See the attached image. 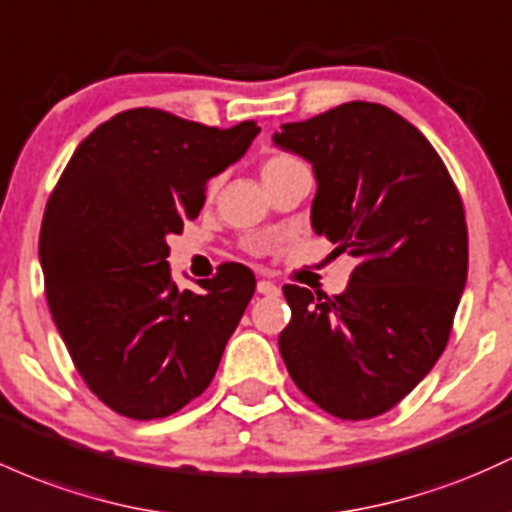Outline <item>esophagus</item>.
I'll list each match as a JSON object with an SVG mask.
<instances>
[{
    "label": "esophagus",
    "mask_w": 512,
    "mask_h": 512,
    "mask_svg": "<svg viewBox=\"0 0 512 512\" xmlns=\"http://www.w3.org/2000/svg\"><path fill=\"white\" fill-rule=\"evenodd\" d=\"M257 291H260V294H265V296H277L279 286L274 282H269V279H260V282H257Z\"/></svg>",
    "instance_id": "34e87169"
}]
</instances>
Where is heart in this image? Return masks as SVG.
<instances>
[{
  "instance_id": "b5f03b06",
  "label": "heart",
  "mask_w": 512,
  "mask_h": 512,
  "mask_svg": "<svg viewBox=\"0 0 512 512\" xmlns=\"http://www.w3.org/2000/svg\"><path fill=\"white\" fill-rule=\"evenodd\" d=\"M291 165H299V160H296V157H291V155H286V153H272L265 162H262V170H260L262 179L269 177V174L282 172Z\"/></svg>"
}]
</instances>
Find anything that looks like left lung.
<instances>
[{"label": "left lung", "instance_id": "obj_1", "mask_svg": "<svg viewBox=\"0 0 512 512\" xmlns=\"http://www.w3.org/2000/svg\"><path fill=\"white\" fill-rule=\"evenodd\" d=\"M277 148L311 162V226L359 265L345 294L286 284V369L342 420L386 413L445 350L469 269L464 206L428 138L396 111L347 101L284 123Z\"/></svg>", "mask_w": 512, "mask_h": 512}]
</instances>
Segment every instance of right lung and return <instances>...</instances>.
I'll list each match as a JSON object with an SVG mask.
<instances>
[{"instance_id": "add662e5", "label": "right lung", "mask_w": 512, "mask_h": 512, "mask_svg": "<svg viewBox=\"0 0 512 512\" xmlns=\"http://www.w3.org/2000/svg\"><path fill=\"white\" fill-rule=\"evenodd\" d=\"M255 121L209 128L160 109L101 123L67 162L43 216L38 257L50 316L77 372L111 411L177 413L204 393L255 294V274L221 265L201 291L172 279L167 235L238 162Z\"/></svg>"}]
</instances>
